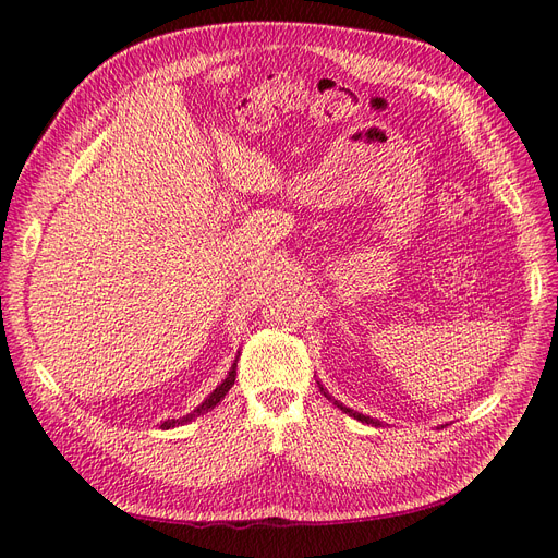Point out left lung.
<instances>
[{
  "label": "left lung",
  "mask_w": 558,
  "mask_h": 558,
  "mask_svg": "<svg viewBox=\"0 0 558 558\" xmlns=\"http://www.w3.org/2000/svg\"><path fill=\"white\" fill-rule=\"evenodd\" d=\"M320 391H324V386H320ZM324 396L326 398H330L326 391H324ZM332 400V398H330ZM335 404H337V408H340L342 412H347L349 416H353V418H359V421H365V424H375V426H379V421H375V418H369V416H365V414H361V412H353V410H349V408H344V404L342 402H337V400H332Z\"/></svg>",
  "instance_id": "1"
}]
</instances>
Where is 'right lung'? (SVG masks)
Segmentation results:
<instances>
[{"label": "right lung", "instance_id": "obj_1", "mask_svg": "<svg viewBox=\"0 0 558 558\" xmlns=\"http://www.w3.org/2000/svg\"><path fill=\"white\" fill-rule=\"evenodd\" d=\"M234 377H238V359H234V363H232V367H230L228 377H226L221 384H218V386L214 388V393H209L205 402L197 404V410H193L191 414H185V416H179V418H167L165 424H162V428L167 430V428H174V426H183V424H189V421H193L195 416H199V414H205V412L214 410L216 404L221 402V400L226 398V393H228L230 388H232V384H234Z\"/></svg>", "mask_w": 558, "mask_h": 558}]
</instances>
